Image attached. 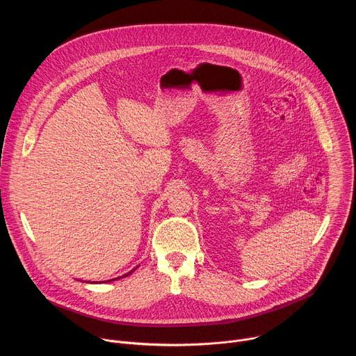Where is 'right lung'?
Returning a JSON list of instances; mask_svg holds the SVG:
<instances>
[{"mask_svg":"<svg viewBox=\"0 0 356 356\" xmlns=\"http://www.w3.org/2000/svg\"><path fill=\"white\" fill-rule=\"evenodd\" d=\"M134 270H135V269H134ZM134 270H132V272H134ZM132 272H129V273H127V275H124V276H128V275H131ZM124 276H122V277H124ZM107 282H110V280H107Z\"/></svg>","mask_w":356,"mask_h":356,"instance_id":"obj_1","label":"right lung"}]
</instances>
